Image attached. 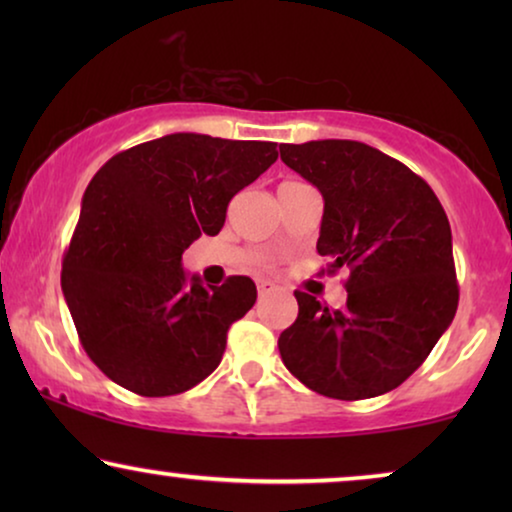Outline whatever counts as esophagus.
<instances>
[{
  "label": "esophagus",
  "instance_id": "1",
  "mask_svg": "<svg viewBox=\"0 0 512 512\" xmlns=\"http://www.w3.org/2000/svg\"><path fill=\"white\" fill-rule=\"evenodd\" d=\"M277 286L268 282V279H258V296H268V293L275 291Z\"/></svg>",
  "mask_w": 512,
  "mask_h": 512
}]
</instances>
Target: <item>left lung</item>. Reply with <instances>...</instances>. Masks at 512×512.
Listing matches in <instances>:
<instances>
[{"instance_id": "8db88e82", "label": "left lung", "mask_w": 512, "mask_h": 512, "mask_svg": "<svg viewBox=\"0 0 512 512\" xmlns=\"http://www.w3.org/2000/svg\"><path fill=\"white\" fill-rule=\"evenodd\" d=\"M279 153L324 195L317 251L328 272L349 270L342 310L296 291L298 319L277 342L284 366L328 398L387 394L422 366L457 312L445 209L422 177L368 144L319 139Z\"/></svg>"}]
</instances>
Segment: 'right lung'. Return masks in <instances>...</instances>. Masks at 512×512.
<instances>
[{
    "mask_svg": "<svg viewBox=\"0 0 512 512\" xmlns=\"http://www.w3.org/2000/svg\"><path fill=\"white\" fill-rule=\"evenodd\" d=\"M277 160V144L174 132L107 160L62 258V293L90 361L139 396L205 380L228 328L256 303L249 277L186 279L181 254L216 235L228 202Z\"/></svg>",
    "mask_w": 512,
    "mask_h": 512,
    "instance_id": "right-lung-1",
    "label": "right lung"
}]
</instances>
